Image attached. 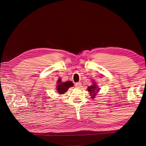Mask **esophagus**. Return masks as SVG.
Returning <instances> with one entry per match:
<instances>
[{
    "instance_id": "1",
    "label": "esophagus",
    "mask_w": 146,
    "mask_h": 146,
    "mask_svg": "<svg viewBox=\"0 0 146 146\" xmlns=\"http://www.w3.org/2000/svg\"><path fill=\"white\" fill-rule=\"evenodd\" d=\"M75 86L76 88H80L82 86V83H81V82H77L75 83Z\"/></svg>"
}]
</instances>
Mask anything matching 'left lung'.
Returning <instances> with one entry per match:
<instances>
[{
  "mask_svg": "<svg viewBox=\"0 0 146 146\" xmlns=\"http://www.w3.org/2000/svg\"><path fill=\"white\" fill-rule=\"evenodd\" d=\"M88 92H89L90 95L91 96L92 98H95L96 96H97V93L100 90V88L97 87V83L95 82H93L92 85L90 86H88Z\"/></svg>",
  "mask_w": 146,
  "mask_h": 146,
  "instance_id": "1",
  "label": "left lung"
}]
</instances>
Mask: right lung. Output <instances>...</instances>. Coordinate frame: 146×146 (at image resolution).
Listing matches in <instances>:
<instances>
[{"label":"right lung","mask_w":146,"mask_h":146,"mask_svg":"<svg viewBox=\"0 0 146 146\" xmlns=\"http://www.w3.org/2000/svg\"><path fill=\"white\" fill-rule=\"evenodd\" d=\"M73 86V83L71 81H66L64 82H61V79L60 78L57 81V86L56 90L57 92L60 95L64 94L65 92H66L69 88Z\"/></svg>","instance_id":"obj_1"}]
</instances>
